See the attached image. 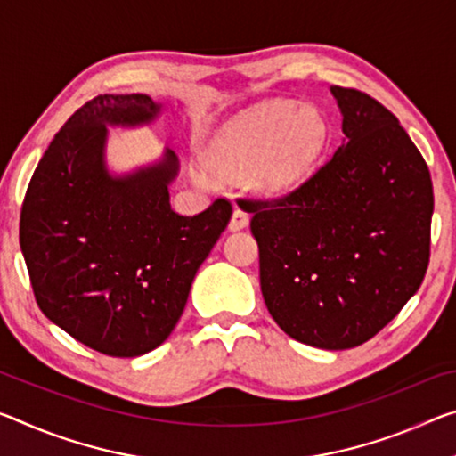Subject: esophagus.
Here are the masks:
<instances>
[{
    "mask_svg": "<svg viewBox=\"0 0 456 456\" xmlns=\"http://www.w3.org/2000/svg\"><path fill=\"white\" fill-rule=\"evenodd\" d=\"M249 225V215L243 211V208L235 207L233 215H231V221H229V229L231 231H240V229H245Z\"/></svg>",
    "mask_w": 456,
    "mask_h": 456,
    "instance_id": "obj_1",
    "label": "esophagus"
}]
</instances>
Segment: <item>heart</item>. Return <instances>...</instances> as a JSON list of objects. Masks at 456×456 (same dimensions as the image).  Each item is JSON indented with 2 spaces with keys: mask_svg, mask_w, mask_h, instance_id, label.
<instances>
[{
  "mask_svg": "<svg viewBox=\"0 0 456 456\" xmlns=\"http://www.w3.org/2000/svg\"><path fill=\"white\" fill-rule=\"evenodd\" d=\"M329 142V124L313 105L272 101L227 121L207 148V164L229 178L249 175L264 194L294 189Z\"/></svg>",
  "mask_w": 456,
  "mask_h": 456,
  "instance_id": "1",
  "label": "heart"
}]
</instances>
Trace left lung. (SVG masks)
Listing matches in <instances>:
<instances>
[{
    "label": "left lung",
    "instance_id": "8db88e82",
    "mask_svg": "<svg viewBox=\"0 0 456 456\" xmlns=\"http://www.w3.org/2000/svg\"><path fill=\"white\" fill-rule=\"evenodd\" d=\"M345 140L278 199H240L259 248V284L278 327L319 349H351L420 288L435 211L430 170L379 101L330 86ZM240 205V207H241Z\"/></svg>",
    "mask_w": 456,
    "mask_h": 456
}]
</instances>
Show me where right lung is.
I'll list each match as a JSON object with an SVG mask.
<instances>
[{
	"instance_id": "add662e5",
	"label": "right lung",
	"mask_w": 456,
	"mask_h": 456,
	"mask_svg": "<svg viewBox=\"0 0 456 456\" xmlns=\"http://www.w3.org/2000/svg\"><path fill=\"white\" fill-rule=\"evenodd\" d=\"M160 107L140 93L86 101L50 142L21 205L20 248L40 310L111 357L170 337L233 213L227 199L194 216L172 211V150L134 175L107 172V126L150 124Z\"/></svg>"
}]
</instances>
